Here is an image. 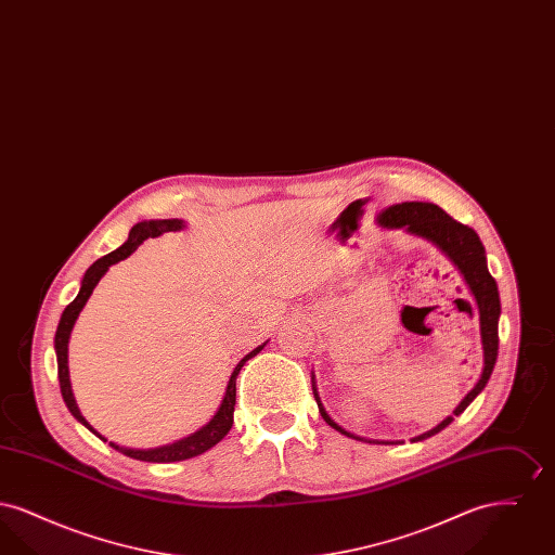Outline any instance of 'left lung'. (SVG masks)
Masks as SVG:
<instances>
[{"instance_id": "8db88e82", "label": "left lung", "mask_w": 555, "mask_h": 555, "mask_svg": "<svg viewBox=\"0 0 555 555\" xmlns=\"http://www.w3.org/2000/svg\"><path fill=\"white\" fill-rule=\"evenodd\" d=\"M376 222L387 229H405L410 235L428 238L430 243H435L449 260L457 266L468 289L475 295L476 306H478L480 344H482V358H485L480 378L468 391V396L460 401V405L453 410L451 416H448L443 423L437 424L435 428L412 439V443H416V441H424V439L441 433L446 426L453 423V416H460L475 401V397L485 389L487 380L491 378V372L495 369V360H498V347H500V335H498V324H500V314H502L500 291H498L495 279L491 276V272L487 268L485 247H482L478 235L470 227L453 220L448 211L441 210L439 206L428 204V202H401V204H393L380 211L376 216ZM312 383H314V374H312ZM312 389H314L318 410H320L324 423L331 424L345 437H351L358 441H369V443H385V441H370V439L358 437L353 433H347L344 426H339L326 414L324 405L320 403L317 385H312Z\"/></svg>"}]
</instances>
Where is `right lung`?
<instances>
[{"mask_svg":"<svg viewBox=\"0 0 555 555\" xmlns=\"http://www.w3.org/2000/svg\"><path fill=\"white\" fill-rule=\"evenodd\" d=\"M181 229H185V222L179 220V218H168V220H143V222H137V224L132 227L131 233H129V238L125 241V245H120L118 249H114L112 254H107V256L100 258L98 262H93V264L87 268V272H85V276H82V281H80L79 295L66 306V310L62 312V318H60V324H57V331H55V341H53L55 356H57L60 391H62V397H64V401H66L70 414H73L80 424H85L93 435H98L102 441H107L106 437H102L91 424L82 418L79 405H77L75 396H73L70 374H68V339H70L73 326H75V322H77V318H79L80 310L85 308L89 295L93 293L95 285L100 283V279L106 274L109 266L116 264V262H120V260H125V258H129L132 251H134L145 238L159 237L162 233L181 231ZM264 345L266 344L258 345L254 351H249V353L238 362L235 370H233V374H231V378H229V385H227V391H224V397H222V403H220L218 412L211 416L210 423L204 424V426H202L199 430H195L193 435H189V437L181 439V441H175V443H170V446H162V448L154 449L122 448V446H116V443H112V441H109V446L116 449V451L129 455V457H134V460H141V462H158V464L189 460V457H195V455H199V453H204V451L214 448L218 441H222V439L227 437V433H229L231 426H233L238 372H241L243 364H245L249 358L258 356V353L264 349Z\"/></svg>","mask_w":555,"mask_h":555,"instance_id":"1","label":"right lung"}]
</instances>
